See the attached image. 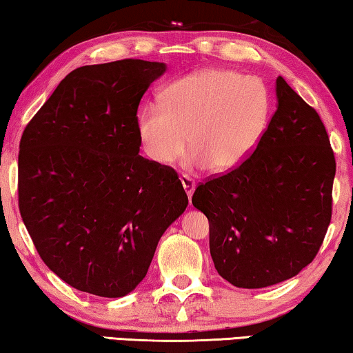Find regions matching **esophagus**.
<instances>
[{
    "instance_id": "esophagus-1",
    "label": "esophagus",
    "mask_w": 353,
    "mask_h": 353,
    "mask_svg": "<svg viewBox=\"0 0 353 353\" xmlns=\"http://www.w3.org/2000/svg\"><path fill=\"white\" fill-rule=\"evenodd\" d=\"M181 182H182L183 190H185V193L188 194V198H192V194L194 192V181H193V179L190 176H187V174H182Z\"/></svg>"
}]
</instances>
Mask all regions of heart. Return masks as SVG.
Masks as SVG:
<instances>
[{
    "label": "heart",
    "instance_id": "b5f03b06",
    "mask_svg": "<svg viewBox=\"0 0 353 353\" xmlns=\"http://www.w3.org/2000/svg\"><path fill=\"white\" fill-rule=\"evenodd\" d=\"M160 105L141 110L136 128L145 155L161 166L176 163L188 144V165L228 172L254 150L268 122L259 79L220 68L171 82Z\"/></svg>",
    "mask_w": 353,
    "mask_h": 353
}]
</instances>
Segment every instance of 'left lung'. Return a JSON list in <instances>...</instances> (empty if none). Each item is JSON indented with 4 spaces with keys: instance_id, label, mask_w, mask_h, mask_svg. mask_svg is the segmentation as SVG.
I'll use <instances>...</instances> for the list:
<instances>
[{
    "instance_id": "8db88e82",
    "label": "left lung",
    "mask_w": 353,
    "mask_h": 353,
    "mask_svg": "<svg viewBox=\"0 0 353 353\" xmlns=\"http://www.w3.org/2000/svg\"><path fill=\"white\" fill-rule=\"evenodd\" d=\"M276 93L254 152L192 196L209 220L215 270L241 288L296 276L317 255L333 210L336 160L322 119L281 76Z\"/></svg>"
}]
</instances>
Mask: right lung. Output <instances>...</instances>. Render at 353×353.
I'll return each instance as SVG.
<instances>
[{
  "mask_svg": "<svg viewBox=\"0 0 353 353\" xmlns=\"http://www.w3.org/2000/svg\"><path fill=\"white\" fill-rule=\"evenodd\" d=\"M165 70L136 59L77 68L23 130L20 215L42 261L81 292L133 290L188 204L177 172L139 155L141 98Z\"/></svg>",
  "mask_w": 353,
  "mask_h": 353,
  "instance_id": "obj_1",
  "label": "right lung"
}]
</instances>
